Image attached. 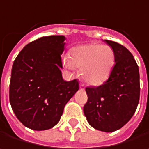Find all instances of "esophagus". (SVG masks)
<instances>
[{"instance_id":"esophagus-1","label":"esophagus","mask_w":149,"mask_h":149,"mask_svg":"<svg viewBox=\"0 0 149 149\" xmlns=\"http://www.w3.org/2000/svg\"><path fill=\"white\" fill-rule=\"evenodd\" d=\"M79 89H80V90H82V91H83V90H84V84H79Z\"/></svg>"}]
</instances>
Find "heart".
I'll return each mask as SVG.
<instances>
[{
  "label": "heart",
  "instance_id": "1",
  "mask_svg": "<svg viewBox=\"0 0 149 149\" xmlns=\"http://www.w3.org/2000/svg\"><path fill=\"white\" fill-rule=\"evenodd\" d=\"M116 64V53L109 45L85 44L69 51L63 59L65 68L73 71L80 68L82 78L91 85H100L109 77Z\"/></svg>",
  "mask_w": 149,
  "mask_h": 149
}]
</instances>
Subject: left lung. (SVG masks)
Segmentation results:
<instances>
[{"instance_id": "obj_1", "label": "left lung", "mask_w": 149, "mask_h": 149, "mask_svg": "<svg viewBox=\"0 0 149 149\" xmlns=\"http://www.w3.org/2000/svg\"><path fill=\"white\" fill-rule=\"evenodd\" d=\"M116 53V64L109 79L98 87H87L84 113L94 129L113 132L133 116L140 98V74L131 52L123 45L104 40Z\"/></svg>"}]
</instances>
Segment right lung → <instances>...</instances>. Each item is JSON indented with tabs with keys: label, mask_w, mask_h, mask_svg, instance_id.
<instances>
[{
	"label": "right lung",
	"mask_w": 149,
	"mask_h": 149,
	"mask_svg": "<svg viewBox=\"0 0 149 149\" xmlns=\"http://www.w3.org/2000/svg\"><path fill=\"white\" fill-rule=\"evenodd\" d=\"M65 37H41L26 45L13 64L10 104L18 120L33 130H45L60 120L66 103L78 91V81L62 77Z\"/></svg>",
	"instance_id": "1"
}]
</instances>
